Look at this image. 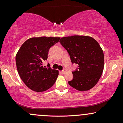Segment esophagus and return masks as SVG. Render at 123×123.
Returning a JSON list of instances; mask_svg holds the SVG:
<instances>
[{
  "label": "esophagus",
  "mask_w": 123,
  "mask_h": 123,
  "mask_svg": "<svg viewBox=\"0 0 123 123\" xmlns=\"http://www.w3.org/2000/svg\"><path fill=\"white\" fill-rule=\"evenodd\" d=\"M61 72L63 73V74H64V73H65L66 72V69H64V70H63L62 71H61Z\"/></svg>",
  "instance_id": "34e87169"
}]
</instances>
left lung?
Returning <instances> with one entry per match:
<instances>
[{
  "mask_svg": "<svg viewBox=\"0 0 123 123\" xmlns=\"http://www.w3.org/2000/svg\"><path fill=\"white\" fill-rule=\"evenodd\" d=\"M60 42L68 52L72 62L78 65L69 84L80 91L93 88L104 68V52L97 41L90 36L74 35L62 37Z\"/></svg>",
  "mask_w": 123,
  "mask_h": 123,
  "instance_id": "left-lung-1",
  "label": "left lung"
}]
</instances>
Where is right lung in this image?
Wrapping results in <instances>:
<instances>
[{
  "label": "right lung",
  "mask_w": 123,
  "mask_h": 123,
  "mask_svg": "<svg viewBox=\"0 0 123 123\" xmlns=\"http://www.w3.org/2000/svg\"><path fill=\"white\" fill-rule=\"evenodd\" d=\"M60 37H32L22 44L15 57L19 77L25 84L37 92L47 91L54 85L59 74L58 70L44 68L50 48L58 43Z\"/></svg>",
  "instance_id": "add662e5"
}]
</instances>
